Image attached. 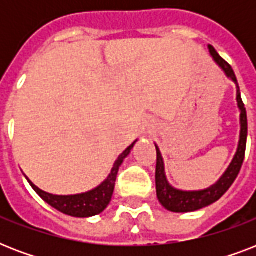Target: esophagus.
Here are the masks:
<instances>
[{
  "label": "esophagus",
  "instance_id": "esophagus-1",
  "mask_svg": "<svg viewBox=\"0 0 256 256\" xmlns=\"http://www.w3.org/2000/svg\"><path fill=\"white\" fill-rule=\"evenodd\" d=\"M156 128V124L152 120H146L144 124H142V134H150L152 132V130Z\"/></svg>",
  "mask_w": 256,
  "mask_h": 256
}]
</instances>
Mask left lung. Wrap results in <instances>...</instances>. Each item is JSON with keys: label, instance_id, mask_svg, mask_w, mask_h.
Instances as JSON below:
<instances>
[{"label": "left lung", "instance_id": "obj_1", "mask_svg": "<svg viewBox=\"0 0 256 256\" xmlns=\"http://www.w3.org/2000/svg\"><path fill=\"white\" fill-rule=\"evenodd\" d=\"M210 54L214 58V61L220 66V69L226 73L228 78H231L236 85V100H238V108L240 110V136H239V144L236 154L234 160L230 164L226 172L222 175V178L218 182L212 184L206 190L199 191H182L176 190L171 186L166 179L164 174V158L160 156V152L158 146L156 148V196L160 204L168 211L172 212H191V211L200 210L203 207L210 206L211 203L216 202L224 192L231 187L234 180L238 176L240 168H242L243 160H244V152H246V144H247V112L244 104H243L240 92H239L238 81L235 77V73L232 68L223 60L216 50L211 45H208Z\"/></svg>", "mask_w": 256, "mask_h": 256}]
</instances>
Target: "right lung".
<instances>
[{
  "instance_id": "obj_1",
  "label": "right lung",
  "mask_w": 256,
  "mask_h": 256,
  "mask_svg": "<svg viewBox=\"0 0 256 256\" xmlns=\"http://www.w3.org/2000/svg\"><path fill=\"white\" fill-rule=\"evenodd\" d=\"M136 142H132L126 150H124L116 164L112 166V172L108 176L104 179V182L100 183V186L88 191V192H82V194L76 195H53L46 192V191L38 188L32 180L28 179L30 186L33 187V190L45 200L48 204L54 207L56 210L61 211L64 214L70 215V216H76V218H88V216H94V215L100 214L102 211L108 206V203L112 200V192H114V186H116V174L120 170V166L122 164L124 160L130 154L132 148H134Z\"/></svg>"
}]
</instances>
